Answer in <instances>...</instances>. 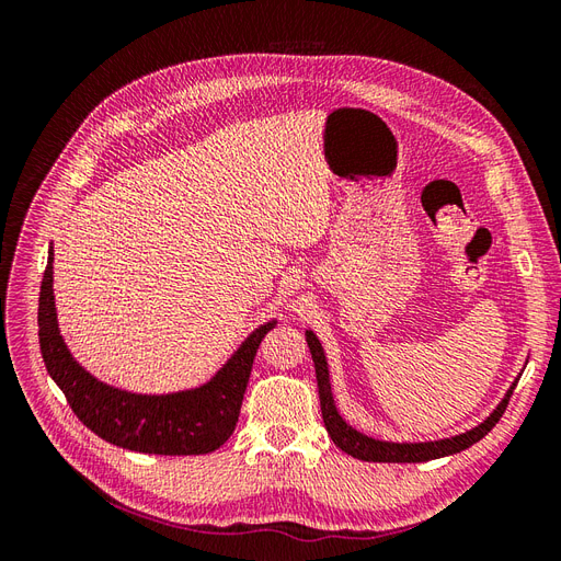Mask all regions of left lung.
Returning a JSON list of instances; mask_svg holds the SVG:
<instances>
[{
	"mask_svg": "<svg viewBox=\"0 0 561 561\" xmlns=\"http://www.w3.org/2000/svg\"><path fill=\"white\" fill-rule=\"evenodd\" d=\"M307 344L311 348V358L316 365V379H318V396H320V410H322V421H325V428L332 437V443L351 454L353 458H360V461H375V463H423V461H433V458H443L451 456L468 449L470 445L480 443V439L496 426L499 419L503 416L507 402H511L513 390L519 379L507 388V393L503 400L496 404V410L491 412L478 426L454 435L445 439H435V443H386V439H375L360 431H355L353 426L342 419V414L336 412V404L332 398V386H330V369L325 360V351H322L318 336L307 330Z\"/></svg>",
	"mask_w": 561,
	"mask_h": 561,
	"instance_id": "8db88e82",
	"label": "left lung"
}]
</instances>
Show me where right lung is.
Segmentation results:
<instances>
[{
	"instance_id": "add662e5",
	"label": "right lung",
	"mask_w": 561,
	"mask_h": 561,
	"mask_svg": "<svg viewBox=\"0 0 561 561\" xmlns=\"http://www.w3.org/2000/svg\"><path fill=\"white\" fill-rule=\"evenodd\" d=\"M37 322L44 365L83 426L116 447L161 456L210 454L227 443L241 414L254 355L276 325L268 320L254 330L208 383L168 396L128 393L98 381L65 346L54 299V248L42 278Z\"/></svg>"
}]
</instances>
